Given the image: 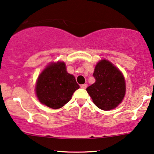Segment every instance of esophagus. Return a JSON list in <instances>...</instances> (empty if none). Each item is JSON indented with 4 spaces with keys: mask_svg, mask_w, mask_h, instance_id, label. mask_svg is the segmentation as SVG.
I'll return each mask as SVG.
<instances>
[{
    "mask_svg": "<svg viewBox=\"0 0 154 154\" xmlns=\"http://www.w3.org/2000/svg\"><path fill=\"white\" fill-rule=\"evenodd\" d=\"M87 84H84V85H81V88H82V89H86L87 88Z\"/></svg>",
    "mask_w": 154,
    "mask_h": 154,
    "instance_id": "esophagus-1",
    "label": "esophagus"
}]
</instances>
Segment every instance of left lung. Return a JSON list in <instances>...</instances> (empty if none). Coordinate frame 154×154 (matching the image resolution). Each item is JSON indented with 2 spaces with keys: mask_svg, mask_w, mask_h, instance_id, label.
<instances>
[{
  "mask_svg": "<svg viewBox=\"0 0 154 154\" xmlns=\"http://www.w3.org/2000/svg\"><path fill=\"white\" fill-rule=\"evenodd\" d=\"M95 82L87 91L98 108L109 111L116 108L126 93L125 79L122 72L111 62L102 60L95 66Z\"/></svg>",
  "mask_w": 154,
  "mask_h": 154,
  "instance_id": "obj_1",
  "label": "left lung"
}]
</instances>
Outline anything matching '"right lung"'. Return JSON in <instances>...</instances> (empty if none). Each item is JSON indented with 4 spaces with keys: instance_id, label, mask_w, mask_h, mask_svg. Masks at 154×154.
<instances>
[{
    "instance_id": "1",
    "label": "right lung",
    "mask_w": 154,
    "mask_h": 154,
    "mask_svg": "<svg viewBox=\"0 0 154 154\" xmlns=\"http://www.w3.org/2000/svg\"><path fill=\"white\" fill-rule=\"evenodd\" d=\"M79 88L75 77L67 72L65 63L58 61L48 65L39 75L35 93L40 103L56 109L67 104Z\"/></svg>"
}]
</instances>
